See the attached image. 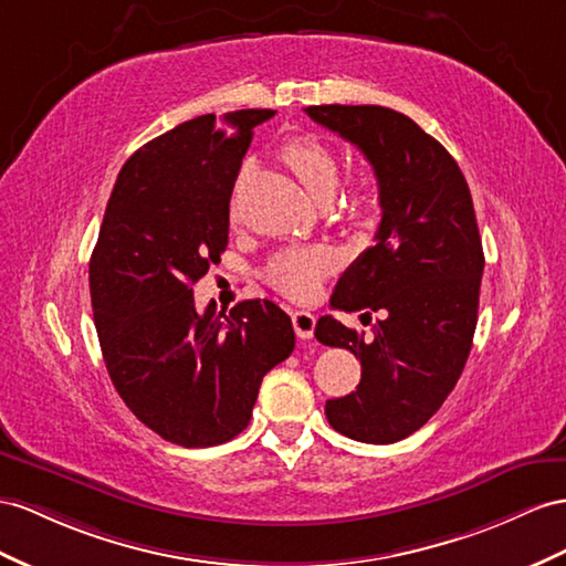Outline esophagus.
<instances>
[{"mask_svg":"<svg viewBox=\"0 0 566 566\" xmlns=\"http://www.w3.org/2000/svg\"><path fill=\"white\" fill-rule=\"evenodd\" d=\"M292 323H294V332L298 339H311L315 332V315L308 311H294L292 313Z\"/></svg>","mask_w":566,"mask_h":566,"instance_id":"1","label":"esophagus"}]
</instances>
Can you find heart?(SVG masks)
<instances>
[{
	"instance_id": "obj_1",
	"label": "heart",
	"mask_w": 566,
	"mask_h": 566,
	"mask_svg": "<svg viewBox=\"0 0 566 566\" xmlns=\"http://www.w3.org/2000/svg\"><path fill=\"white\" fill-rule=\"evenodd\" d=\"M282 157L315 200L327 202L335 196L339 184V163L337 155L323 140L313 136L289 140ZM335 251L325 243L284 249L270 258V263L265 265V280L286 296L308 298L335 265Z\"/></svg>"
}]
</instances>
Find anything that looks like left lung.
<instances>
[{"label":"left lung","instance_id":"left-lung-1","mask_svg":"<svg viewBox=\"0 0 566 566\" xmlns=\"http://www.w3.org/2000/svg\"><path fill=\"white\" fill-rule=\"evenodd\" d=\"M303 112L366 155L382 210L375 243L332 294L337 311H380L375 337L332 315L315 325L317 342L360 358L356 392L329 399L327 421L358 442H399L442 407L473 344L485 258L469 184L407 114L378 105Z\"/></svg>","mask_w":566,"mask_h":566}]
</instances>
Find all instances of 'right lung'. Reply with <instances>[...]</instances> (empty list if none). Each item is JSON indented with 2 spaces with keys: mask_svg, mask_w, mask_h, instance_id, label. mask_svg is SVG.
Returning a JSON list of instances; mask_svg holds the SVG:
<instances>
[{
  "mask_svg": "<svg viewBox=\"0 0 566 566\" xmlns=\"http://www.w3.org/2000/svg\"><path fill=\"white\" fill-rule=\"evenodd\" d=\"M272 114H202L145 143L119 171L91 255L109 378L143 426L181 447L237 438L265 373L296 344L272 301L229 313L193 303V284L229 243V198L253 128Z\"/></svg>",
  "mask_w": 566,
  "mask_h": 566,
  "instance_id": "obj_1",
  "label": "right lung"
}]
</instances>
